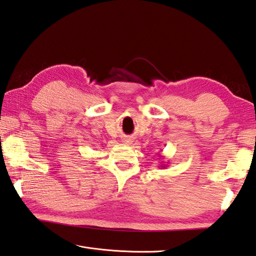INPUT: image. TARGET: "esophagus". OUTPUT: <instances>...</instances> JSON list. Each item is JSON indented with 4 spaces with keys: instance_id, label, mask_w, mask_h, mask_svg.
<instances>
[{
    "instance_id": "1",
    "label": "esophagus",
    "mask_w": 256,
    "mask_h": 256,
    "mask_svg": "<svg viewBox=\"0 0 256 256\" xmlns=\"http://www.w3.org/2000/svg\"><path fill=\"white\" fill-rule=\"evenodd\" d=\"M122 142L126 144H132L134 142V138H132V137L124 138V139H122Z\"/></svg>"
}]
</instances>
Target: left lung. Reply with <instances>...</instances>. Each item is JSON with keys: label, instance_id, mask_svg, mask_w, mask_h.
Instances as JSON below:
<instances>
[{"label": "left lung", "instance_id": "1", "mask_svg": "<svg viewBox=\"0 0 256 256\" xmlns=\"http://www.w3.org/2000/svg\"><path fill=\"white\" fill-rule=\"evenodd\" d=\"M162 168H164V166H162Z\"/></svg>", "mask_w": 256, "mask_h": 256}]
</instances>
